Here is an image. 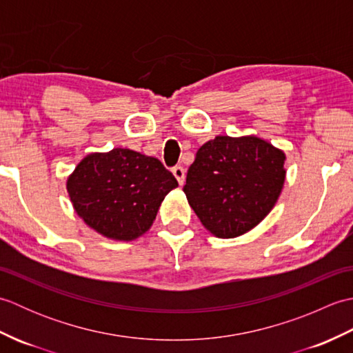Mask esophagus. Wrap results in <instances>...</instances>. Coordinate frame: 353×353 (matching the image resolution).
<instances>
[{
	"label": "esophagus",
	"mask_w": 353,
	"mask_h": 353,
	"mask_svg": "<svg viewBox=\"0 0 353 353\" xmlns=\"http://www.w3.org/2000/svg\"><path fill=\"white\" fill-rule=\"evenodd\" d=\"M172 174H174V177L177 179L179 185H183V182H185V170H183V167L172 168Z\"/></svg>",
	"instance_id": "esophagus-1"
}]
</instances>
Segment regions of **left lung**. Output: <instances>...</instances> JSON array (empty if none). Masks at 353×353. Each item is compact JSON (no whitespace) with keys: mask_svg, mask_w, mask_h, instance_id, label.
I'll return each mask as SVG.
<instances>
[{"mask_svg":"<svg viewBox=\"0 0 353 353\" xmlns=\"http://www.w3.org/2000/svg\"><path fill=\"white\" fill-rule=\"evenodd\" d=\"M285 153L249 137H215L199 148L186 174L190 206L216 238H235L265 219L279 199Z\"/></svg>","mask_w":353,"mask_h":353,"instance_id":"left-lung-1","label":"left lung"}]
</instances>
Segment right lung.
<instances>
[{
    "label": "right lung",
    "mask_w": 353,
    "mask_h": 353,
    "mask_svg": "<svg viewBox=\"0 0 353 353\" xmlns=\"http://www.w3.org/2000/svg\"><path fill=\"white\" fill-rule=\"evenodd\" d=\"M177 185L156 157L114 148L85 156L66 190L89 228L115 241H133L152 228L165 196Z\"/></svg>",
    "instance_id": "obj_1"
}]
</instances>
